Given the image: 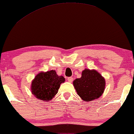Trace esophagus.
I'll return each mask as SVG.
<instances>
[{"label": "esophagus", "instance_id": "1", "mask_svg": "<svg viewBox=\"0 0 134 134\" xmlns=\"http://www.w3.org/2000/svg\"><path fill=\"white\" fill-rule=\"evenodd\" d=\"M67 79H68V81L70 83H71L72 81H73V77H68V78Z\"/></svg>", "mask_w": 134, "mask_h": 134}]
</instances>
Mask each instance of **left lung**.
Masks as SVG:
<instances>
[{"instance_id": "left-lung-1", "label": "left lung", "mask_w": 134, "mask_h": 134, "mask_svg": "<svg viewBox=\"0 0 134 134\" xmlns=\"http://www.w3.org/2000/svg\"><path fill=\"white\" fill-rule=\"evenodd\" d=\"M78 95L85 101H93L99 98L104 92L105 81L95 70L85 69L81 77L73 81Z\"/></svg>"}]
</instances>
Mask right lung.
Segmentation results:
<instances>
[{"instance_id":"add662e5","label":"right lung","mask_w":134,"mask_h":134,"mask_svg":"<svg viewBox=\"0 0 134 134\" xmlns=\"http://www.w3.org/2000/svg\"><path fill=\"white\" fill-rule=\"evenodd\" d=\"M63 76H58L54 70L39 73L32 82L31 90L37 98L49 101L57 94L60 85L64 82Z\"/></svg>"}]
</instances>
